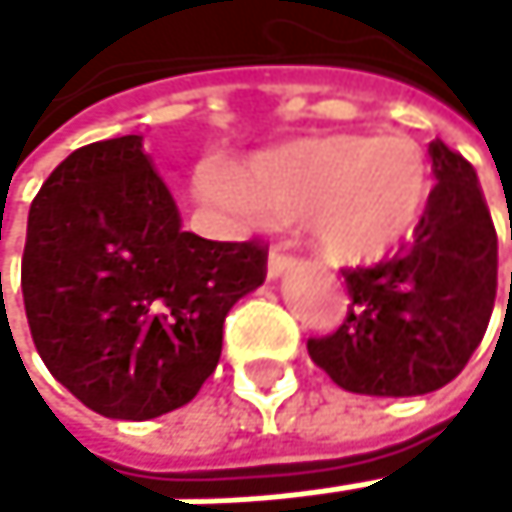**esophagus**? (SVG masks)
Returning <instances> with one entry per match:
<instances>
[{
  "instance_id": "esophagus-1",
  "label": "esophagus",
  "mask_w": 512,
  "mask_h": 512,
  "mask_svg": "<svg viewBox=\"0 0 512 512\" xmlns=\"http://www.w3.org/2000/svg\"><path fill=\"white\" fill-rule=\"evenodd\" d=\"M294 267V258H291V254H285L279 245L270 251V258H267V276L270 279H279V276H285L288 270Z\"/></svg>"
}]
</instances>
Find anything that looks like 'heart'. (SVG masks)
<instances>
[{"mask_svg":"<svg viewBox=\"0 0 512 512\" xmlns=\"http://www.w3.org/2000/svg\"><path fill=\"white\" fill-rule=\"evenodd\" d=\"M430 165L405 134H334L254 156L214 193L273 224L307 221L328 258L375 264L418 230Z\"/></svg>","mask_w":512,"mask_h":512,"instance_id":"obj_1","label":"heart"}]
</instances>
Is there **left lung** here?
<instances>
[{
    "label": "left lung",
    "instance_id": "1",
    "mask_svg": "<svg viewBox=\"0 0 512 512\" xmlns=\"http://www.w3.org/2000/svg\"><path fill=\"white\" fill-rule=\"evenodd\" d=\"M436 187L411 242L393 261L350 270L353 310L310 338V359L362 396H424L455 381L495 310L498 233L473 165L430 144Z\"/></svg>",
    "mask_w": 512,
    "mask_h": 512
}]
</instances>
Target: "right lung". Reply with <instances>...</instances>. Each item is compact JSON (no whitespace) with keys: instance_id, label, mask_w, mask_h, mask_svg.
<instances>
[{"instance_id":"add662e5","label":"right lung","mask_w":512,"mask_h":512,"mask_svg":"<svg viewBox=\"0 0 512 512\" xmlns=\"http://www.w3.org/2000/svg\"><path fill=\"white\" fill-rule=\"evenodd\" d=\"M264 276V245L181 230L141 134L70 153L30 205L21 288L33 344L104 418L187 405L218 368L227 313Z\"/></svg>"}]
</instances>
